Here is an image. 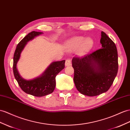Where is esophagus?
Wrapping results in <instances>:
<instances>
[{
	"instance_id": "obj_1",
	"label": "esophagus",
	"mask_w": 130,
	"mask_h": 130,
	"mask_svg": "<svg viewBox=\"0 0 130 130\" xmlns=\"http://www.w3.org/2000/svg\"><path fill=\"white\" fill-rule=\"evenodd\" d=\"M71 65V60L69 59H67L65 61V66H69Z\"/></svg>"
}]
</instances>
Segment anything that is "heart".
<instances>
[{
  "mask_svg": "<svg viewBox=\"0 0 130 130\" xmlns=\"http://www.w3.org/2000/svg\"><path fill=\"white\" fill-rule=\"evenodd\" d=\"M84 39L85 38L83 37H76L72 38L67 43L68 48L70 49H76L82 44L81 52L85 53L88 51L92 47L93 42L90 38Z\"/></svg>",
  "mask_w": 130,
  "mask_h": 130,
  "instance_id": "heart-1",
  "label": "heart"
}]
</instances>
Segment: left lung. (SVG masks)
<instances>
[{
  "mask_svg": "<svg viewBox=\"0 0 130 130\" xmlns=\"http://www.w3.org/2000/svg\"><path fill=\"white\" fill-rule=\"evenodd\" d=\"M102 48L81 57L74 56L72 65L74 81L81 94L96 96L110 88L118 71V55L116 45L102 31Z\"/></svg>",
  "mask_w": 130,
  "mask_h": 130,
  "instance_id": "1",
  "label": "left lung"
}]
</instances>
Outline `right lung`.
I'll list each match as a JSON object with an SVG mask.
<instances>
[{"instance_id":"add662e5","label":"right lung","mask_w":130,"mask_h":130,"mask_svg":"<svg viewBox=\"0 0 130 130\" xmlns=\"http://www.w3.org/2000/svg\"><path fill=\"white\" fill-rule=\"evenodd\" d=\"M42 33V32L32 31L26 35L16 46L13 61V72L20 87L26 93L36 97H43L54 91L56 85L55 77L59 72L64 69L65 62V60L53 62L41 76L32 80H26L20 76L16 68V64L20 56L21 52L27 42Z\"/></svg>"}]
</instances>
